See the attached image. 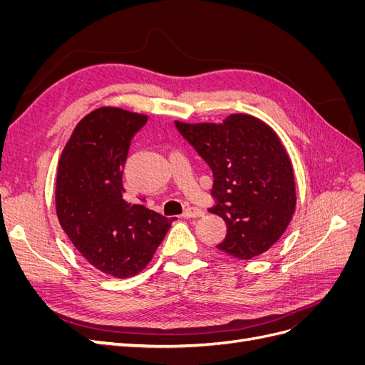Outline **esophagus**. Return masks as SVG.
I'll return each mask as SVG.
<instances>
[{
	"instance_id": "esophagus-1",
	"label": "esophagus",
	"mask_w": 365,
	"mask_h": 365,
	"mask_svg": "<svg viewBox=\"0 0 365 365\" xmlns=\"http://www.w3.org/2000/svg\"><path fill=\"white\" fill-rule=\"evenodd\" d=\"M182 216L184 217H187V219H190V217H201V216H204V212L201 208H196V207H187L185 208V212L182 213Z\"/></svg>"
}]
</instances>
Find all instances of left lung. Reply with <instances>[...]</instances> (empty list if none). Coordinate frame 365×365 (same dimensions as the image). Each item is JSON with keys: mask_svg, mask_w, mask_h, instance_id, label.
Wrapping results in <instances>:
<instances>
[{"mask_svg": "<svg viewBox=\"0 0 365 365\" xmlns=\"http://www.w3.org/2000/svg\"><path fill=\"white\" fill-rule=\"evenodd\" d=\"M175 126L213 170L210 210L227 224L217 250L239 260L268 251L288 228L297 205L291 158L275 130L250 114H230L222 123Z\"/></svg>", "mask_w": 365, "mask_h": 365, "instance_id": "obj_1", "label": "left lung"}]
</instances>
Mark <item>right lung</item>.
<instances>
[{"instance_id": "add662e5", "label": "right lung", "mask_w": 365, "mask_h": 365, "mask_svg": "<svg viewBox=\"0 0 365 365\" xmlns=\"http://www.w3.org/2000/svg\"><path fill=\"white\" fill-rule=\"evenodd\" d=\"M146 121L145 114L97 108L76 125L58 165L61 227L88 263L117 279L145 269L173 222L123 196L130 140Z\"/></svg>"}]
</instances>
